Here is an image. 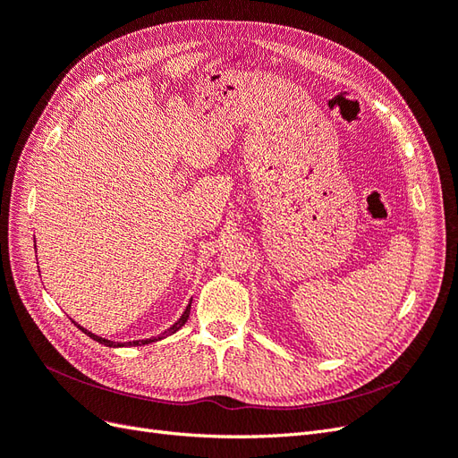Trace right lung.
<instances>
[{
    "instance_id": "add662e5",
    "label": "right lung",
    "mask_w": 458,
    "mask_h": 458,
    "mask_svg": "<svg viewBox=\"0 0 458 458\" xmlns=\"http://www.w3.org/2000/svg\"><path fill=\"white\" fill-rule=\"evenodd\" d=\"M190 306H191V301L188 302V306H186V310L182 312V316L176 319L173 326L167 329V331H164L161 335H157V336H152V338H144V341H132V343H114V341H108V338H102V336H98V335H95V333H91V331H87L85 327H81V326H78L76 321V326H78V329H81L87 336H91L93 341H97V343H100V344H105V346H110V348H122V346H142V344H150V343H156V341H161V338H165V336H169V335H173V333H176L179 331L184 323H186V319H188V316H190Z\"/></svg>"
}]
</instances>
